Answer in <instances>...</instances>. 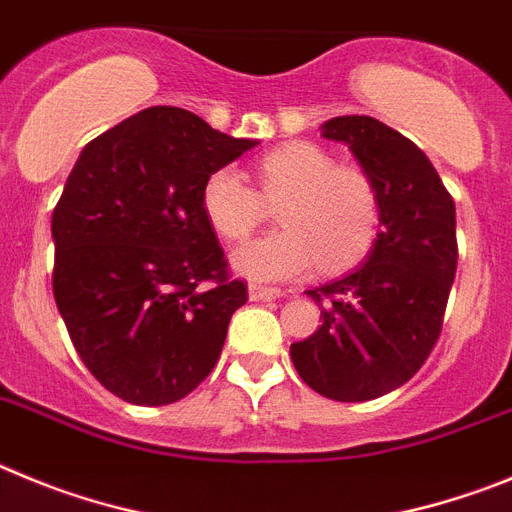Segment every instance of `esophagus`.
Segmentation results:
<instances>
[{
  "label": "esophagus",
  "instance_id": "esophagus-1",
  "mask_svg": "<svg viewBox=\"0 0 512 512\" xmlns=\"http://www.w3.org/2000/svg\"><path fill=\"white\" fill-rule=\"evenodd\" d=\"M247 296H250V301H273V298L283 296V290L273 288V285L252 283L250 288H247Z\"/></svg>",
  "mask_w": 512,
  "mask_h": 512
}]
</instances>
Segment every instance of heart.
Wrapping results in <instances>:
<instances>
[{
  "instance_id": "heart-1",
  "label": "heart",
  "mask_w": 512,
  "mask_h": 512,
  "mask_svg": "<svg viewBox=\"0 0 512 512\" xmlns=\"http://www.w3.org/2000/svg\"><path fill=\"white\" fill-rule=\"evenodd\" d=\"M257 191L234 168L214 170L201 191V209L224 239H245L260 227L267 204L278 206L280 232L255 239L232 255L250 280H293L319 265L339 270L370 250L380 204L370 178L336 165L313 142H285L255 163Z\"/></svg>"
}]
</instances>
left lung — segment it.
Listing matches in <instances>:
<instances>
[{"mask_svg": "<svg viewBox=\"0 0 512 512\" xmlns=\"http://www.w3.org/2000/svg\"><path fill=\"white\" fill-rule=\"evenodd\" d=\"M321 137L344 142L372 181L380 232L365 262L306 290L324 321L290 344V359L324 398L362 403L411 380L439 339L457 273V211L426 153L380 119L334 117Z\"/></svg>", "mask_w": 512, "mask_h": 512, "instance_id": "obj_1", "label": "left lung"}]
</instances>
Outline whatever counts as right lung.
Masks as SVG:
<instances>
[{"instance_id": "add662e5", "label": "right lung", "mask_w": 512, "mask_h": 512, "mask_svg": "<svg viewBox=\"0 0 512 512\" xmlns=\"http://www.w3.org/2000/svg\"><path fill=\"white\" fill-rule=\"evenodd\" d=\"M255 145L186 109L150 107L73 165L50 224L53 296L78 357L127 403L186 398L222 354L247 288L229 280L201 191Z\"/></svg>"}]
</instances>
